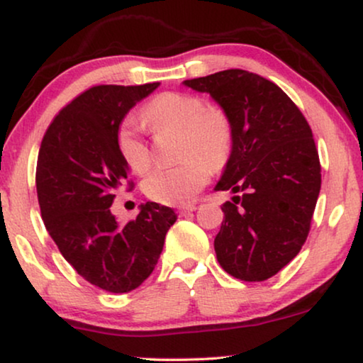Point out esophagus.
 <instances>
[{"mask_svg": "<svg viewBox=\"0 0 363 363\" xmlns=\"http://www.w3.org/2000/svg\"><path fill=\"white\" fill-rule=\"evenodd\" d=\"M195 210H196V206H195V205L183 206V208H180V215H186V213H191V211H195Z\"/></svg>", "mask_w": 363, "mask_h": 363, "instance_id": "esophagus-1", "label": "esophagus"}]
</instances>
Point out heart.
Listing matches in <instances>:
<instances>
[{"instance_id": "1", "label": "heart", "mask_w": 363, "mask_h": 363, "mask_svg": "<svg viewBox=\"0 0 363 363\" xmlns=\"http://www.w3.org/2000/svg\"><path fill=\"white\" fill-rule=\"evenodd\" d=\"M142 121L153 133L178 132V157L182 163L157 168L145 178L147 196L162 205H186L205 186L211 168L218 170L230 160L235 128L230 113L218 104H206L200 96L162 92L143 107ZM116 145L133 173L150 165V150L135 122L121 123Z\"/></svg>"}]
</instances>
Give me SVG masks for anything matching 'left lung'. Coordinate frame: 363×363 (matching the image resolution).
<instances>
[{
    "mask_svg": "<svg viewBox=\"0 0 363 363\" xmlns=\"http://www.w3.org/2000/svg\"><path fill=\"white\" fill-rule=\"evenodd\" d=\"M183 84L210 94L235 128L215 186L235 193L221 206L218 262L236 279H269L299 255L319 198L320 162L309 123L281 87L255 72L228 69Z\"/></svg>",
    "mask_w": 363,
    "mask_h": 363,
    "instance_id": "left-lung-1",
    "label": "left lung"
}]
</instances>
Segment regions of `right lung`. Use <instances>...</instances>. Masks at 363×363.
Returning <instances> with one entry per match:
<instances>
[{"mask_svg": "<svg viewBox=\"0 0 363 363\" xmlns=\"http://www.w3.org/2000/svg\"><path fill=\"white\" fill-rule=\"evenodd\" d=\"M160 82L94 86L69 102L44 133L36 190L44 226L79 276L107 292L137 289L162 255L177 221L172 208L147 201L121 226L111 213L128 167L116 145L125 113Z\"/></svg>", "mask_w": 363, "mask_h": 363, "instance_id": "right-lung-1", "label": "right lung"}]
</instances>
